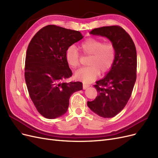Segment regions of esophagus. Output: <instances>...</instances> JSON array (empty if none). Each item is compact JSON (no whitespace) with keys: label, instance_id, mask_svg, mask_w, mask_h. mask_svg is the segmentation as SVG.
I'll return each mask as SVG.
<instances>
[{"label":"esophagus","instance_id":"obj_1","mask_svg":"<svg viewBox=\"0 0 158 158\" xmlns=\"http://www.w3.org/2000/svg\"><path fill=\"white\" fill-rule=\"evenodd\" d=\"M88 87H89V84H85V83H84V84H83V89H87Z\"/></svg>","mask_w":158,"mask_h":158}]
</instances>
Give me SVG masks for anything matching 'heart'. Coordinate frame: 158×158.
<instances>
[{"label":"heart","instance_id":"obj_1","mask_svg":"<svg viewBox=\"0 0 158 158\" xmlns=\"http://www.w3.org/2000/svg\"><path fill=\"white\" fill-rule=\"evenodd\" d=\"M79 48L83 54L90 55V58L88 66L80 69L75 73L78 80L87 83L92 82L99 73L104 74L111 69L115 58V51L112 44L89 38L81 43ZM66 59L72 67L76 68L79 66L80 54L74 46H70L66 50Z\"/></svg>","mask_w":158,"mask_h":158}]
</instances>
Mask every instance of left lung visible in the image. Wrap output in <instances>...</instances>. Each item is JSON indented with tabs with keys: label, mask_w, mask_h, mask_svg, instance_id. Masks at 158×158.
Instances as JSON below:
<instances>
[{
	"label": "left lung",
	"mask_w": 158,
	"mask_h": 158,
	"mask_svg": "<svg viewBox=\"0 0 158 158\" xmlns=\"http://www.w3.org/2000/svg\"><path fill=\"white\" fill-rule=\"evenodd\" d=\"M90 33L108 38L115 51V58L107 74L94 85L98 95L87 104L99 116L113 117L125 107L136 82V47L128 33L118 26L95 28Z\"/></svg>",
	"instance_id": "left-lung-1"
}]
</instances>
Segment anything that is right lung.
<instances>
[{"mask_svg":"<svg viewBox=\"0 0 158 158\" xmlns=\"http://www.w3.org/2000/svg\"><path fill=\"white\" fill-rule=\"evenodd\" d=\"M82 38L78 31L49 25L35 33L27 47L26 85L37 111L47 118L63 115L68 110L71 95L83 88L80 82H64L73 75L66 51Z\"/></svg>","mask_w":158,"mask_h":158,"instance_id":"add662e5","label":"right lung"}]
</instances>
